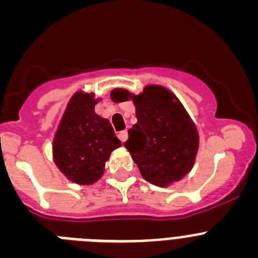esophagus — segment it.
<instances>
[{"instance_id": "obj_1", "label": "esophagus", "mask_w": 258, "mask_h": 258, "mask_svg": "<svg viewBox=\"0 0 258 258\" xmlns=\"http://www.w3.org/2000/svg\"><path fill=\"white\" fill-rule=\"evenodd\" d=\"M117 137H118V138H120V141H121L122 143L126 142V140H127V132L126 131L120 132V133L117 134Z\"/></svg>"}]
</instances>
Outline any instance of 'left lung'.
Instances as JSON below:
<instances>
[{
    "label": "left lung",
    "instance_id": "8db88e82",
    "mask_svg": "<svg viewBox=\"0 0 258 258\" xmlns=\"http://www.w3.org/2000/svg\"><path fill=\"white\" fill-rule=\"evenodd\" d=\"M115 98L136 106L137 124L124 146L143 178L159 187L181 181L195 163L199 133L178 98L160 85H147L138 95L113 89Z\"/></svg>",
    "mask_w": 258,
    "mask_h": 258
}]
</instances>
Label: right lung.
<instances>
[{"label": "right lung", "mask_w": 258, "mask_h": 258, "mask_svg": "<svg viewBox=\"0 0 258 258\" xmlns=\"http://www.w3.org/2000/svg\"><path fill=\"white\" fill-rule=\"evenodd\" d=\"M93 93L77 92L68 102L52 141V159L63 174L77 184L101 179L113 150L121 146L112 125L94 111Z\"/></svg>", "instance_id": "1"}]
</instances>
